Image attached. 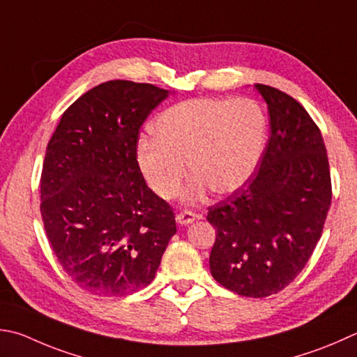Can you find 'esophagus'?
Masks as SVG:
<instances>
[{
    "instance_id": "1",
    "label": "esophagus",
    "mask_w": 357,
    "mask_h": 357,
    "mask_svg": "<svg viewBox=\"0 0 357 357\" xmlns=\"http://www.w3.org/2000/svg\"><path fill=\"white\" fill-rule=\"evenodd\" d=\"M195 218H197L195 213L190 212V211H184V212H181L176 215V223L181 225V226H187V225H190L192 222H195Z\"/></svg>"
}]
</instances>
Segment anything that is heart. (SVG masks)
Returning a JSON list of instances; mask_svg holds the SVG:
<instances>
[{"label": "heart", "instance_id": "heart-1", "mask_svg": "<svg viewBox=\"0 0 357 357\" xmlns=\"http://www.w3.org/2000/svg\"><path fill=\"white\" fill-rule=\"evenodd\" d=\"M153 129L156 135H144L135 148L146 184L170 199L189 167L193 178L183 199L197 203L209 189L226 195L251 178L264 151L267 119L250 98H193L165 109Z\"/></svg>", "mask_w": 357, "mask_h": 357}]
</instances>
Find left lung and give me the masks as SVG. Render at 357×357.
Here are the masks:
<instances>
[{"mask_svg":"<svg viewBox=\"0 0 357 357\" xmlns=\"http://www.w3.org/2000/svg\"><path fill=\"white\" fill-rule=\"evenodd\" d=\"M267 102L270 139L256 176L218 204L209 267L218 284L242 296L282 290L307 264L331 206V174L320 129L300 102L256 84Z\"/></svg>","mask_w":357,"mask_h":357,"instance_id":"1","label":"left lung"}]
</instances>
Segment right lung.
<instances>
[{
	"mask_svg": "<svg viewBox=\"0 0 357 357\" xmlns=\"http://www.w3.org/2000/svg\"><path fill=\"white\" fill-rule=\"evenodd\" d=\"M172 92L107 81L71 105L45 154L40 212L66 273L93 295L123 296L150 284L170 238L172 207L146 185L139 129Z\"/></svg>",
	"mask_w": 357,
	"mask_h": 357,
	"instance_id": "add662e5",
	"label": "right lung"
}]
</instances>
